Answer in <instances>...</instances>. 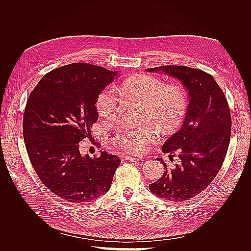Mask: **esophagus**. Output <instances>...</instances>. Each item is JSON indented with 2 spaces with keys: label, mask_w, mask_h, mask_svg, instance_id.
I'll return each mask as SVG.
<instances>
[{
  "label": "esophagus",
  "mask_w": 251,
  "mask_h": 251,
  "mask_svg": "<svg viewBox=\"0 0 251 251\" xmlns=\"http://www.w3.org/2000/svg\"><path fill=\"white\" fill-rule=\"evenodd\" d=\"M126 160H130V161H140L141 157H133V156H125Z\"/></svg>",
  "instance_id": "1"
}]
</instances>
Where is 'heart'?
<instances>
[{
  "instance_id": "heart-1",
  "label": "heart",
  "mask_w": 251,
  "mask_h": 251,
  "mask_svg": "<svg viewBox=\"0 0 251 251\" xmlns=\"http://www.w3.org/2000/svg\"><path fill=\"white\" fill-rule=\"evenodd\" d=\"M116 89L117 91L113 87L104 89L97 98V111L104 119L115 117L119 103L118 94L126 100L144 103L143 116L158 123L164 130L177 126L186 111L187 100L183 89L176 85L165 86L162 80L150 75L127 78ZM157 139L156 128L136 127L117 134L112 141L125 151L141 153Z\"/></svg>"
}]
</instances>
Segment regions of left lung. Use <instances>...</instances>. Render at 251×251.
<instances>
[{"label": "left lung", "instance_id": "obj_1", "mask_svg": "<svg viewBox=\"0 0 251 251\" xmlns=\"http://www.w3.org/2000/svg\"><path fill=\"white\" fill-rule=\"evenodd\" d=\"M147 72L177 78L186 89L189 102L181 128L164 142L162 151L178 155L180 163L166 168L150 184L158 198L182 202L203 192L215 179L228 150L231 116L221 88L210 74L185 66H161Z\"/></svg>", "mask_w": 251, "mask_h": 251}]
</instances>
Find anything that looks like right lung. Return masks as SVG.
<instances>
[{
    "label": "right lung",
    "mask_w": 251,
    "mask_h": 251,
    "mask_svg": "<svg viewBox=\"0 0 251 251\" xmlns=\"http://www.w3.org/2000/svg\"><path fill=\"white\" fill-rule=\"evenodd\" d=\"M100 66L75 63L44 75L29 95L23 118L27 153L43 184L68 202L83 204L107 193L120 164L101 151L81 155L98 119L97 98L117 76Z\"/></svg>",
    "instance_id": "right-lung-1"
}]
</instances>
